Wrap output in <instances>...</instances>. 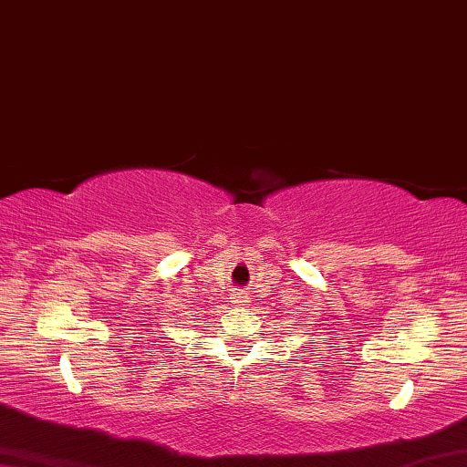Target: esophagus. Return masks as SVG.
<instances>
[{
    "label": "esophagus",
    "instance_id": "1",
    "mask_svg": "<svg viewBox=\"0 0 467 467\" xmlns=\"http://www.w3.org/2000/svg\"><path fill=\"white\" fill-rule=\"evenodd\" d=\"M232 303L234 305H244L245 303V296H244V293H240V290H235V293H232Z\"/></svg>",
    "mask_w": 467,
    "mask_h": 467
}]
</instances>
